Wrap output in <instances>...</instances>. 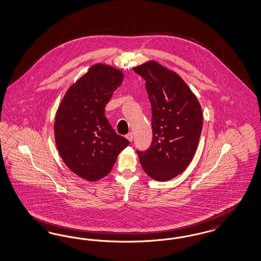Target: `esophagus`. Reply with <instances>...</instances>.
<instances>
[{"label":"esophagus","instance_id":"obj_1","mask_svg":"<svg viewBox=\"0 0 261 261\" xmlns=\"http://www.w3.org/2000/svg\"><path fill=\"white\" fill-rule=\"evenodd\" d=\"M126 138H127L130 142H132V141H133V139H134V134H133L132 132H130V133H128V134L126 135Z\"/></svg>","mask_w":261,"mask_h":261}]
</instances>
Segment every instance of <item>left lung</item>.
Returning a JSON list of instances; mask_svg holds the SVG:
<instances>
[{"instance_id": "obj_1", "label": "left lung", "mask_w": 261, "mask_h": 261, "mask_svg": "<svg viewBox=\"0 0 261 261\" xmlns=\"http://www.w3.org/2000/svg\"><path fill=\"white\" fill-rule=\"evenodd\" d=\"M133 70L146 81L152 114L151 145L137 153L149 177L167 181L181 174L195 154L203 126L201 106L177 73L155 61Z\"/></svg>"}]
</instances>
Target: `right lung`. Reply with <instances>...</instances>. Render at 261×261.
Here are the masks:
<instances>
[{
    "instance_id": "add662e5",
    "label": "right lung",
    "mask_w": 261,
    "mask_h": 261,
    "mask_svg": "<svg viewBox=\"0 0 261 261\" xmlns=\"http://www.w3.org/2000/svg\"><path fill=\"white\" fill-rule=\"evenodd\" d=\"M122 80L121 71L93 65L68 89L56 113L54 135L63 161L89 181L107 176L129 145L105 116V107Z\"/></svg>"
}]
</instances>
